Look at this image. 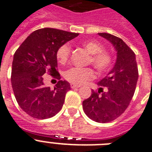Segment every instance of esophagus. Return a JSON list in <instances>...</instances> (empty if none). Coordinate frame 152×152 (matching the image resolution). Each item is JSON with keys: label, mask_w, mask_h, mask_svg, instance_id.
<instances>
[{"label": "esophagus", "mask_w": 152, "mask_h": 152, "mask_svg": "<svg viewBox=\"0 0 152 152\" xmlns=\"http://www.w3.org/2000/svg\"><path fill=\"white\" fill-rule=\"evenodd\" d=\"M80 87H81V86L78 85H75V84H73V83L71 84V88H80Z\"/></svg>", "instance_id": "obj_1"}]
</instances>
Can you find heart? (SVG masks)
I'll return each mask as SVG.
<instances>
[{"mask_svg":"<svg viewBox=\"0 0 152 152\" xmlns=\"http://www.w3.org/2000/svg\"><path fill=\"white\" fill-rule=\"evenodd\" d=\"M81 46L91 53L88 64H92L99 73H104L110 70L113 62L112 53L103 50V45L99 41L93 39L85 40ZM71 56V46L67 43L62 45L56 50V60L61 64L64 65L68 61ZM95 77V72L91 67L78 68L72 67L64 73L65 79L75 85H81Z\"/></svg>","mask_w":152,"mask_h":152,"instance_id":"heart-1","label":"heart"}]
</instances>
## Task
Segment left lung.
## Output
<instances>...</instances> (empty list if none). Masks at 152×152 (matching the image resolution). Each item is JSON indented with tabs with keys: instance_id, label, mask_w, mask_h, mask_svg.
<instances>
[{
	"instance_id": "1",
	"label": "left lung",
	"mask_w": 152,
	"mask_h": 152,
	"mask_svg": "<svg viewBox=\"0 0 152 152\" xmlns=\"http://www.w3.org/2000/svg\"><path fill=\"white\" fill-rule=\"evenodd\" d=\"M99 35L113 45L117 58L113 68L99 81V90H91L82 106L91 120L104 124L116 120L128 107L136 89L138 69L135 53L121 39L106 32Z\"/></svg>"
}]
</instances>
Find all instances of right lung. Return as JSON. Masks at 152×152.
Returning a JSON list of instances; mask_svg holds the SVG:
<instances>
[{
  "mask_svg": "<svg viewBox=\"0 0 152 152\" xmlns=\"http://www.w3.org/2000/svg\"><path fill=\"white\" fill-rule=\"evenodd\" d=\"M78 35L56 28H40L30 34L15 53L11 85L18 104L30 116L50 118L62 109L71 85L61 80L56 50ZM45 73L58 80L54 90L44 85Z\"/></svg>",
  "mask_w": 152,
  "mask_h": 152,
  "instance_id": "add662e5",
  "label": "right lung"
}]
</instances>
